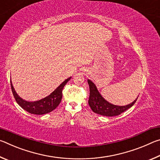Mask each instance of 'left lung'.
<instances>
[{
    "label": "left lung",
    "instance_id": "obj_1",
    "mask_svg": "<svg viewBox=\"0 0 160 160\" xmlns=\"http://www.w3.org/2000/svg\"><path fill=\"white\" fill-rule=\"evenodd\" d=\"M88 82L90 86V98H89L88 104L91 109L98 114L106 116H118L131 108L137 100L136 99L131 104L126 106L120 107L113 105L103 98L97 90L95 85L90 80H88Z\"/></svg>",
    "mask_w": 160,
    "mask_h": 160
}]
</instances>
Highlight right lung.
I'll list each match as a JSON object with an SVG mask.
<instances>
[{
    "label": "right lung",
    "mask_w": 160,
    "mask_h": 160,
    "mask_svg": "<svg viewBox=\"0 0 160 160\" xmlns=\"http://www.w3.org/2000/svg\"><path fill=\"white\" fill-rule=\"evenodd\" d=\"M70 78H68L63 81L50 95L41 100H39V101L32 102L25 101L18 95L12 85L11 81H10V85H11V90L16 102L23 109L29 113H33V114L42 115L52 112L58 106V104L61 102L62 95H63L62 91H63L64 86L68 82Z\"/></svg>",
    "instance_id": "obj_1"
}]
</instances>
